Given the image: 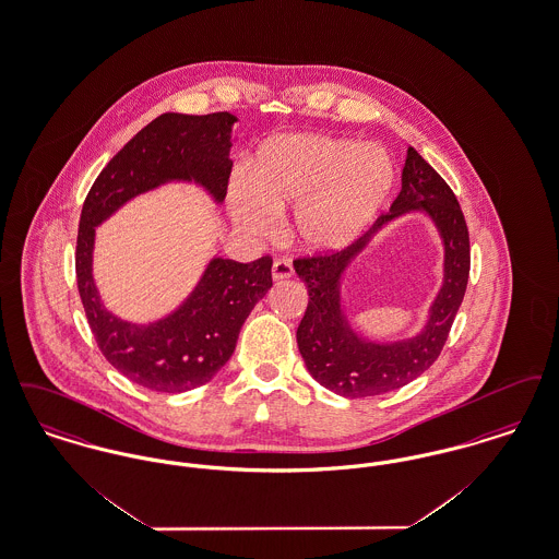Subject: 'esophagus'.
Here are the masks:
<instances>
[{
  "mask_svg": "<svg viewBox=\"0 0 559 559\" xmlns=\"http://www.w3.org/2000/svg\"><path fill=\"white\" fill-rule=\"evenodd\" d=\"M293 266L289 260H274L272 264V278L274 281H285V278H292Z\"/></svg>",
  "mask_w": 559,
  "mask_h": 559,
  "instance_id": "obj_1",
  "label": "esophagus"
}]
</instances>
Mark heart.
<instances>
[{"label": "heart", "instance_id": "obj_1", "mask_svg": "<svg viewBox=\"0 0 559 559\" xmlns=\"http://www.w3.org/2000/svg\"><path fill=\"white\" fill-rule=\"evenodd\" d=\"M392 185V160L374 144L314 133L278 135L258 151L251 182H233L230 210L242 230L266 237L276 215L295 207L293 237L306 249L331 251L369 228Z\"/></svg>", "mask_w": 559, "mask_h": 559}]
</instances>
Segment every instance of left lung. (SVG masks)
I'll list each match as a JSON object with an SVG mask.
<instances>
[{
    "label": "left lung",
    "instance_id": "obj_1",
    "mask_svg": "<svg viewBox=\"0 0 559 559\" xmlns=\"http://www.w3.org/2000/svg\"><path fill=\"white\" fill-rule=\"evenodd\" d=\"M411 209H424L445 239V285L439 294L427 329L413 341L371 345L360 341L341 312V274L371 235L385 222ZM469 233L451 187L413 146L406 151L402 190L390 212L381 213L371 228L340 251L293 260L297 276L308 287V308L297 326V346L306 369L326 390L346 399L379 396L417 379L440 356L449 340L456 310L469 278Z\"/></svg>",
    "mask_w": 559,
    "mask_h": 559
}]
</instances>
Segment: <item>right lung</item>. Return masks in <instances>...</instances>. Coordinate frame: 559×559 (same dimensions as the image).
<instances>
[{"label": "right lung", "instance_id": "1", "mask_svg": "<svg viewBox=\"0 0 559 559\" xmlns=\"http://www.w3.org/2000/svg\"><path fill=\"white\" fill-rule=\"evenodd\" d=\"M230 112H163L108 160L81 210L75 272L81 304L96 344L108 362L130 381L153 392L178 394L207 383L233 356L240 326L272 287V258L251 264L213 258L201 283L167 319L135 326L103 306L92 249L100 222L135 194L171 180H194L224 201L230 160Z\"/></svg>", "mask_w": 559, "mask_h": 559}]
</instances>
